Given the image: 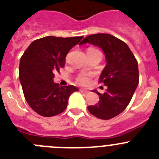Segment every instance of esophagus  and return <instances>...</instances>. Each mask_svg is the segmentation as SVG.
<instances>
[{
    "label": "esophagus",
    "mask_w": 159,
    "mask_h": 159,
    "mask_svg": "<svg viewBox=\"0 0 159 159\" xmlns=\"http://www.w3.org/2000/svg\"><path fill=\"white\" fill-rule=\"evenodd\" d=\"M81 92L83 93H84V94H88V93H89V91H88V90L84 89H81Z\"/></svg>",
    "instance_id": "esophagus-1"
}]
</instances>
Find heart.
<instances>
[{
  "label": "heart",
  "mask_w": 159,
  "mask_h": 159,
  "mask_svg": "<svg viewBox=\"0 0 159 159\" xmlns=\"http://www.w3.org/2000/svg\"><path fill=\"white\" fill-rule=\"evenodd\" d=\"M87 52L97 53V54H100V55H101V53L98 50L94 49V48H89V49H88ZM90 78H91V74L82 73V74H80L77 77V81H78L79 84H81V85H87V84L89 82Z\"/></svg>",
  "instance_id": "heart-1"
}]
</instances>
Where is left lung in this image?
Wrapping results in <instances>:
<instances>
[{"label":"left lung","mask_w":159,"mask_h":159,"mask_svg":"<svg viewBox=\"0 0 159 159\" xmlns=\"http://www.w3.org/2000/svg\"><path fill=\"white\" fill-rule=\"evenodd\" d=\"M89 43L104 53L106 66L100 76V82L108 87L99 96V102L88 106L94 116L110 120L121 113L129 104L139 84L138 62L128 46L110 34H94L85 37L80 45Z\"/></svg>","instance_id":"obj_1"}]
</instances>
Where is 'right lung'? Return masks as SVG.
Listing matches in <instances>:
<instances>
[{"instance_id": "add662e5", "label": "right lung", "mask_w": 159, "mask_h": 159, "mask_svg": "<svg viewBox=\"0 0 159 159\" xmlns=\"http://www.w3.org/2000/svg\"><path fill=\"white\" fill-rule=\"evenodd\" d=\"M83 36H46L33 41L20 62L19 78L27 102L35 112L45 117L62 113L71 94L78 89L54 82V73L65 66L66 56Z\"/></svg>"}]
</instances>
